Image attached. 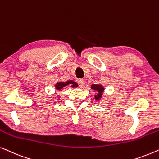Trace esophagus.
Returning <instances> with one entry per match:
<instances>
[{
  "mask_svg": "<svg viewBox=\"0 0 159 159\" xmlns=\"http://www.w3.org/2000/svg\"><path fill=\"white\" fill-rule=\"evenodd\" d=\"M78 84H79V86L80 87V88H82L84 85V80H82L80 79L78 80Z\"/></svg>",
  "mask_w": 159,
  "mask_h": 159,
  "instance_id": "1",
  "label": "esophagus"
}]
</instances>
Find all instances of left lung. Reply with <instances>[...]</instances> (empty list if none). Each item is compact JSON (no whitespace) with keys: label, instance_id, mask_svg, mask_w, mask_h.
Returning <instances> with one entry per match:
<instances>
[{"label":"left lung","instance_id":"1","mask_svg":"<svg viewBox=\"0 0 159 159\" xmlns=\"http://www.w3.org/2000/svg\"><path fill=\"white\" fill-rule=\"evenodd\" d=\"M91 89L95 91H97L98 93L95 95V100L96 101H99L100 99L101 98L102 95L103 94V91H104V88L101 84H92L91 85Z\"/></svg>","mask_w":159,"mask_h":159}]
</instances>
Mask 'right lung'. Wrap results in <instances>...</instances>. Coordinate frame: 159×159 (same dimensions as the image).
<instances>
[{
	"mask_svg": "<svg viewBox=\"0 0 159 159\" xmlns=\"http://www.w3.org/2000/svg\"><path fill=\"white\" fill-rule=\"evenodd\" d=\"M68 85H71V88H77V87H78L77 84L75 82H74L73 80H69V81H66L65 82H57L55 85V88L56 90H61L64 88H66Z\"/></svg>",
	"mask_w": 159,
	"mask_h": 159,
	"instance_id": "1",
	"label": "right lung"
}]
</instances>
